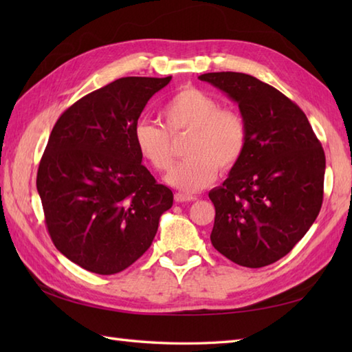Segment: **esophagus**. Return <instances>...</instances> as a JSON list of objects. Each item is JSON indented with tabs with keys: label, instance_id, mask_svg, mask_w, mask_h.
Returning <instances> with one entry per match:
<instances>
[{
	"label": "esophagus",
	"instance_id": "1",
	"mask_svg": "<svg viewBox=\"0 0 352 352\" xmlns=\"http://www.w3.org/2000/svg\"><path fill=\"white\" fill-rule=\"evenodd\" d=\"M197 197H192V195H184V193H175V201L177 203H189V201H195Z\"/></svg>",
	"mask_w": 352,
	"mask_h": 352
}]
</instances>
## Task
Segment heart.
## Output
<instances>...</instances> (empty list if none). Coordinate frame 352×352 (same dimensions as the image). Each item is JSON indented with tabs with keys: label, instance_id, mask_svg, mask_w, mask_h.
I'll return each instance as SVG.
<instances>
[{
	"label": "heart",
	"instance_id": "obj_1",
	"mask_svg": "<svg viewBox=\"0 0 352 352\" xmlns=\"http://www.w3.org/2000/svg\"><path fill=\"white\" fill-rule=\"evenodd\" d=\"M163 126L140 121L133 139L142 159L164 172L174 163L170 138L189 133L184 162L172 169L166 182L182 192L193 193L214 182L219 168L228 170L241 160L246 145L243 118L231 109H221L213 95L186 86L174 94L162 109Z\"/></svg>",
	"mask_w": 352,
	"mask_h": 352
}]
</instances>
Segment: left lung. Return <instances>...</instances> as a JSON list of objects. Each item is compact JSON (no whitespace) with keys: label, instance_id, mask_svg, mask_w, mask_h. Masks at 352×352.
<instances>
[{"label":"left lung","instance_id":"8db88e82","mask_svg":"<svg viewBox=\"0 0 352 352\" xmlns=\"http://www.w3.org/2000/svg\"><path fill=\"white\" fill-rule=\"evenodd\" d=\"M234 101L246 125L245 151L214 206L213 246L246 267L286 256L318 218L324 198L325 154L304 111L275 87L242 72L198 77Z\"/></svg>","mask_w":352,"mask_h":352}]
</instances>
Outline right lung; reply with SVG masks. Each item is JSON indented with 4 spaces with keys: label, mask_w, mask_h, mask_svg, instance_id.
Returning <instances> with one entry per match:
<instances>
[{
    "label": "right lung",
    "mask_w": 352,
    "mask_h": 352,
    "mask_svg": "<svg viewBox=\"0 0 352 352\" xmlns=\"http://www.w3.org/2000/svg\"><path fill=\"white\" fill-rule=\"evenodd\" d=\"M170 78L115 80L72 104L50 134L36 180L45 222L56 248L89 272L133 265L174 203L133 139L148 100Z\"/></svg>",
    "instance_id": "obj_1"
}]
</instances>
